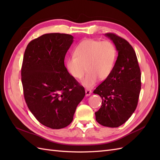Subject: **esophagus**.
I'll list each match as a JSON object with an SVG mask.
<instances>
[{
	"label": "esophagus",
	"mask_w": 160,
	"mask_h": 160,
	"mask_svg": "<svg viewBox=\"0 0 160 160\" xmlns=\"http://www.w3.org/2000/svg\"><path fill=\"white\" fill-rule=\"evenodd\" d=\"M92 93V91L90 89H86L85 90V93H86V96H89Z\"/></svg>",
	"instance_id": "obj_1"
}]
</instances>
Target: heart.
Returning <instances> with one entry per match:
<instances>
[{
    "label": "heart",
    "instance_id": "obj_1",
    "mask_svg": "<svg viewBox=\"0 0 160 160\" xmlns=\"http://www.w3.org/2000/svg\"><path fill=\"white\" fill-rule=\"evenodd\" d=\"M116 58V49L111 42L84 40L76 47L74 55L67 60V69L76 79H81L87 69L88 72L81 83L84 87L91 88L96 85L99 78L104 80L110 76Z\"/></svg>",
    "mask_w": 160,
    "mask_h": 160
}]
</instances>
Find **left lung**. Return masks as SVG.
Masks as SVG:
<instances>
[{
  "mask_svg": "<svg viewBox=\"0 0 160 160\" xmlns=\"http://www.w3.org/2000/svg\"><path fill=\"white\" fill-rule=\"evenodd\" d=\"M105 36L114 43L118 56L110 76L93 91L102 100L95 115L100 124L115 128L125 123L137 107L141 72L136 53L130 44L114 33Z\"/></svg>",
  "mask_w": 160,
  "mask_h": 160,
  "instance_id": "8db88e82",
  "label": "left lung"
}]
</instances>
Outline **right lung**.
Wrapping results in <instances>:
<instances>
[{
    "instance_id": "1",
    "label": "right lung",
    "mask_w": 160,
    "mask_h": 160,
    "mask_svg": "<svg viewBox=\"0 0 160 160\" xmlns=\"http://www.w3.org/2000/svg\"><path fill=\"white\" fill-rule=\"evenodd\" d=\"M73 37L46 33L27 46L21 69L24 96L40 123L53 129L67 127L85 96L84 87L71 76L64 60Z\"/></svg>"
}]
</instances>
